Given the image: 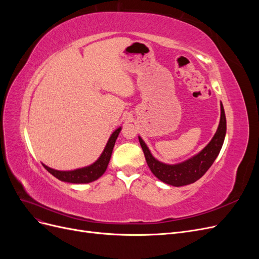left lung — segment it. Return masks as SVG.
I'll return each mask as SVG.
<instances>
[{
  "mask_svg": "<svg viewBox=\"0 0 259 259\" xmlns=\"http://www.w3.org/2000/svg\"><path fill=\"white\" fill-rule=\"evenodd\" d=\"M221 122H219L216 134L209 144L200 153L192 156L191 159L183 163L175 164V165H168V164H164L155 160L149 151L144 140L138 137L147 164L153 175L158 177L161 182L175 187L193 184L204 175L217 158L225 140L227 126L223 104H221Z\"/></svg>",
  "mask_w": 259,
  "mask_h": 259,
  "instance_id": "left-lung-1",
  "label": "left lung"
}]
</instances>
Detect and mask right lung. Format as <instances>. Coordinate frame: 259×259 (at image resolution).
Returning <instances> with one entry per match:
<instances>
[{
  "instance_id": "1",
  "label": "right lung",
  "mask_w": 259,
  "mask_h": 259,
  "mask_svg": "<svg viewBox=\"0 0 259 259\" xmlns=\"http://www.w3.org/2000/svg\"><path fill=\"white\" fill-rule=\"evenodd\" d=\"M120 131H121V127L115 130L112 133V135L110 138H109L108 144L105 148L104 152L101 153L100 158L95 163L92 164V165L88 167H83V168L74 169V170H56L44 165V164L43 166L45 167V169H48L53 176L58 178L59 180H62V182L72 183V184H88V183L94 182V180L98 179L106 171L109 161H110V158H111L115 140L117 136H119Z\"/></svg>"
}]
</instances>
